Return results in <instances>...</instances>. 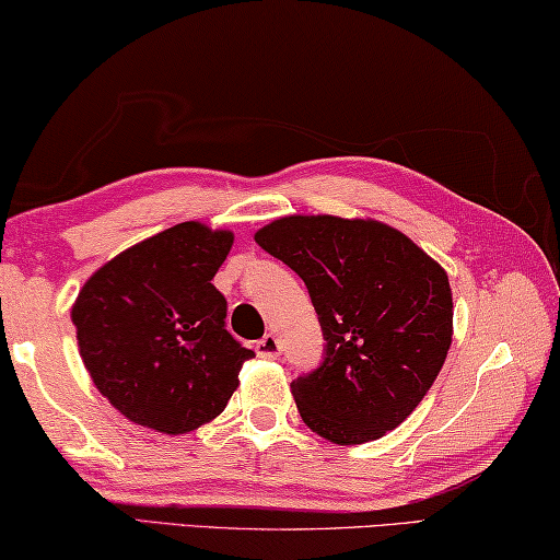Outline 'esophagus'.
Here are the masks:
<instances>
[{
    "label": "esophagus",
    "instance_id": "esophagus-1",
    "mask_svg": "<svg viewBox=\"0 0 560 560\" xmlns=\"http://www.w3.org/2000/svg\"><path fill=\"white\" fill-rule=\"evenodd\" d=\"M255 352H258L260 357H268V360H272V357H280L282 347H280V340L275 335H265L262 340H258V345H255Z\"/></svg>",
    "mask_w": 560,
    "mask_h": 560
}]
</instances>
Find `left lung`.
Wrapping results in <instances>:
<instances>
[{
	"instance_id": "1",
	"label": "left lung",
	"mask_w": 560,
	"mask_h": 560,
	"mask_svg": "<svg viewBox=\"0 0 560 560\" xmlns=\"http://www.w3.org/2000/svg\"><path fill=\"white\" fill-rule=\"evenodd\" d=\"M295 270L323 327V360L292 382L305 424L335 444L399 427L452 345L448 278L407 235L374 220L290 215L255 233Z\"/></svg>"
}]
</instances>
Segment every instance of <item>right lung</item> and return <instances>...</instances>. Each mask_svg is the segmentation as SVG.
Segmentation results:
<instances>
[{"mask_svg":"<svg viewBox=\"0 0 560 560\" xmlns=\"http://www.w3.org/2000/svg\"><path fill=\"white\" fill-rule=\"evenodd\" d=\"M233 235L178 223L106 262L71 310L96 389L136 424L186 434L225 409L253 360L215 278Z\"/></svg>","mask_w":560,"mask_h":560,"instance_id":"right-lung-1","label":"right lung"}]
</instances>
